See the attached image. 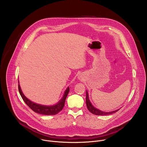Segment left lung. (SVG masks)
<instances>
[{"instance_id": "obj_1", "label": "left lung", "mask_w": 147, "mask_h": 147, "mask_svg": "<svg viewBox=\"0 0 147 147\" xmlns=\"http://www.w3.org/2000/svg\"><path fill=\"white\" fill-rule=\"evenodd\" d=\"M86 105H87V109H88V111L91 112L92 114H94L95 115H100V116H103V115H111L114 113H116V112H117L119 109L113 111V112H102L101 111L98 110V109L94 108L92 104L91 103L90 100H89V98H88V94L87 91H86Z\"/></svg>"}]
</instances>
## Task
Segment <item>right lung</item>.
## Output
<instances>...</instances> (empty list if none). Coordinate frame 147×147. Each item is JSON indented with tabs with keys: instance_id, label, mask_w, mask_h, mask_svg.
Listing matches in <instances>:
<instances>
[{
	"instance_id": "obj_1",
	"label": "right lung",
	"mask_w": 147,
	"mask_h": 147,
	"mask_svg": "<svg viewBox=\"0 0 147 147\" xmlns=\"http://www.w3.org/2000/svg\"><path fill=\"white\" fill-rule=\"evenodd\" d=\"M18 91L23 100L27 105V106L29 107L30 108H31L34 112L37 113L45 115H55L57 114L59 112H60L63 109V108L65 106V100L69 92L70 89H69V87L67 88V90L65 92L63 97L62 98V99L58 103H57L54 106H49V107L41 105L35 103L32 101L30 100L29 99H28L23 94L19 84H18Z\"/></svg>"
}]
</instances>
